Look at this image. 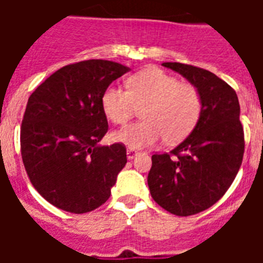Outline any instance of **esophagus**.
I'll return each mask as SVG.
<instances>
[{"mask_svg":"<svg viewBox=\"0 0 263 263\" xmlns=\"http://www.w3.org/2000/svg\"><path fill=\"white\" fill-rule=\"evenodd\" d=\"M139 153L136 152V150H134V148H127V157L128 160H134L136 156H138Z\"/></svg>","mask_w":263,"mask_h":263,"instance_id":"34e87169","label":"esophagus"}]
</instances>
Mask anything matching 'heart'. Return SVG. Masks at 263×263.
Returning <instances> with one entry per match:
<instances>
[{"label":"heart","instance_id":"obj_1","mask_svg":"<svg viewBox=\"0 0 263 263\" xmlns=\"http://www.w3.org/2000/svg\"><path fill=\"white\" fill-rule=\"evenodd\" d=\"M123 88L110 84L101 98L103 113L113 124H125L139 107L142 119L111 134L129 148L152 147L162 138L176 144L185 139L199 121L203 99L196 86L180 82L160 68L139 71Z\"/></svg>","mask_w":263,"mask_h":263}]
</instances>
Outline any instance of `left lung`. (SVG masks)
I'll return each instance as SVG.
<instances>
[{
  "label": "left lung",
  "mask_w": 263,
  "mask_h": 263,
  "mask_svg": "<svg viewBox=\"0 0 263 263\" xmlns=\"http://www.w3.org/2000/svg\"><path fill=\"white\" fill-rule=\"evenodd\" d=\"M162 65L196 86L203 99L196 127L172 152L152 157L147 177L153 199L166 212L187 217L220 200L240 169V105L235 90L210 71L180 63Z\"/></svg>",
  "instance_id": "obj_1"
}]
</instances>
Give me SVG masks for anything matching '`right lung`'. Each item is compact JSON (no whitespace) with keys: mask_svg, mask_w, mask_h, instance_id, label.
<instances>
[{"mask_svg":"<svg viewBox=\"0 0 263 263\" xmlns=\"http://www.w3.org/2000/svg\"><path fill=\"white\" fill-rule=\"evenodd\" d=\"M128 71L106 60L69 64L30 95L20 129L23 164L35 190L55 208L82 214L109 199L127 150L123 143L98 144L107 132L101 98Z\"/></svg>","mask_w":263,"mask_h":263,"instance_id":"right-lung-1","label":"right lung"}]
</instances>
